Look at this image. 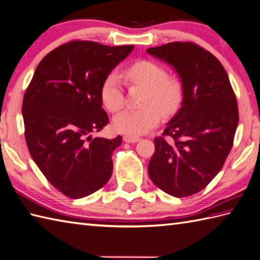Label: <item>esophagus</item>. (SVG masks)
<instances>
[{"label":"esophagus","mask_w":260,"mask_h":260,"mask_svg":"<svg viewBox=\"0 0 260 260\" xmlns=\"http://www.w3.org/2000/svg\"><path fill=\"white\" fill-rule=\"evenodd\" d=\"M123 141L128 142V143H134L140 141L139 137H132V136H123Z\"/></svg>","instance_id":"esophagus-1"}]
</instances>
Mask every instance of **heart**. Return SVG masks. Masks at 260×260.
<instances>
[{
  "mask_svg": "<svg viewBox=\"0 0 260 260\" xmlns=\"http://www.w3.org/2000/svg\"><path fill=\"white\" fill-rule=\"evenodd\" d=\"M123 77L130 85L146 89L140 110H123L113 119V128L126 136H139L159 123L161 113L174 114L182 99L181 83L169 78L165 68L152 61H138L124 69ZM101 99L109 111L115 112L123 106V88L117 73H109L101 85Z\"/></svg>",
  "mask_w": 260,
  "mask_h": 260,
  "instance_id": "b5f03b06",
  "label": "heart"
}]
</instances>
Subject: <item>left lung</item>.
Returning a JSON list of instances; mask_svg holds the SVG:
<instances>
[{
    "label": "left lung",
    "instance_id": "obj_1",
    "mask_svg": "<svg viewBox=\"0 0 260 260\" xmlns=\"http://www.w3.org/2000/svg\"><path fill=\"white\" fill-rule=\"evenodd\" d=\"M147 53L172 67L182 86L180 109L154 139L149 177L166 193L187 197L221 170L238 125L237 100L221 63L199 45L171 42Z\"/></svg>",
    "mask_w": 260,
    "mask_h": 260
}]
</instances>
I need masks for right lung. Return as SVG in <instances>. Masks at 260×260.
<instances>
[{
    "label": "right lung",
    "instance_id": "add662e5",
    "mask_svg": "<svg viewBox=\"0 0 260 260\" xmlns=\"http://www.w3.org/2000/svg\"><path fill=\"white\" fill-rule=\"evenodd\" d=\"M134 48L63 44L39 63L25 91L22 115L28 151L52 186L72 199L95 192L112 175V152L122 138H93L92 132L109 122L101 85Z\"/></svg>",
    "mask_w": 260,
    "mask_h": 260
}]
</instances>
